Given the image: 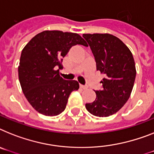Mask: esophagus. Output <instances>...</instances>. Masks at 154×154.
<instances>
[{"label":"esophagus","instance_id":"obj_1","mask_svg":"<svg viewBox=\"0 0 154 154\" xmlns=\"http://www.w3.org/2000/svg\"><path fill=\"white\" fill-rule=\"evenodd\" d=\"M80 87H81V88H82V89H87L88 88L87 85H80Z\"/></svg>","mask_w":154,"mask_h":154}]
</instances>
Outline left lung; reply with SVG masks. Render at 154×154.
I'll list each match as a JSON object with an SVG mask.
<instances>
[{
  "instance_id": "8db88e82",
  "label": "left lung",
  "mask_w": 154,
  "mask_h": 154,
  "mask_svg": "<svg viewBox=\"0 0 154 154\" xmlns=\"http://www.w3.org/2000/svg\"><path fill=\"white\" fill-rule=\"evenodd\" d=\"M83 37L91 48L97 70L105 75L100 82L103 89L95 91V100L85 107L94 116L109 117L120 110L131 95L136 75L134 58L128 48L112 34L86 33Z\"/></svg>"
}]
</instances>
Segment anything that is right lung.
Instances as JSON below:
<instances>
[{
  "instance_id": "obj_1",
  "label": "right lung",
  "mask_w": 154,
  "mask_h": 154,
  "mask_svg": "<svg viewBox=\"0 0 154 154\" xmlns=\"http://www.w3.org/2000/svg\"><path fill=\"white\" fill-rule=\"evenodd\" d=\"M88 46L77 33L45 30L23 49L18 68L23 92L32 106L45 116L64 111L70 93L79 88L77 81L63 80L59 75L62 62L71 47Z\"/></svg>"
}]
</instances>
